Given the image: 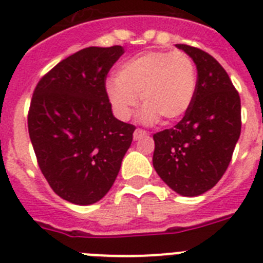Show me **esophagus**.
Masks as SVG:
<instances>
[{
    "mask_svg": "<svg viewBox=\"0 0 263 263\" xmlns=\"http://www.w3.org/2000/svg\"><path fill=\"white\" fill-rule=\"evenodd\" d=\"M146 136H147V133L145 132V130L136 129V132H134V134H133V138H134V141H138V140H141V138H143V137H146Z\"/></svg>",
    "mask_w": 263,
    "mask_h": 263,
    "instance_id": "obj_1",
    "label": "esophagus"
}]
</instances>
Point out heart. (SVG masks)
<instances>
[{
  "label": "heart",
  "mask_w": 263,
  "mask_h": 263,
  "mask_svg": "<svg viewBox=\"0 0 263 263\" xmlns=\"http://www.w3.org/2000/svg\"><path fill=\"white\" fill-rule=\"evenodd\" d=\"M196 91V64L183 51H149L130 58L118 67L117 77L105 84L107 101L121 121L133 116L140 97L143 123L182 118Z\"/></svg>",
  "instance_id": "heart-1"
}]
</instances>
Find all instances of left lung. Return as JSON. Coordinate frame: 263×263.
<instances>
[{"mask_svg":"<svg viewBox=\"0 0 263 263\" xmlns=\"http://www.w3.org/2000/svg\"><path fill=\"white\" fill-rule=\"evenodd\" d=\"M197 66L192 106L172 129L153 136V166L170 189L183 197L201 196L225 174L241 134V100L214 57L177 44Z\"/></svg>","mask_w":263,"mask_h":263,"instance_id":"1","label":"left lung"}]
</instances>
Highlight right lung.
<instances>
[{
  "instance_id": "obj_1",
  "label": "right lung",
  "mask_w": 263,
  "mask_h": 263,
  "mask_svg": "<svg viewBox=\"0 0 263 263\" xmlns=\"http://www.w3.org/2000/svg\"><path fill=\"white\" fill-rule=\"evenodd\" d=\"M122 46L69 55L40 80L28 116L38 166L57 196L91 205L106 196L133 141L136 127L117 120L105 81Z\"/></svg>"
}]
</instances>
